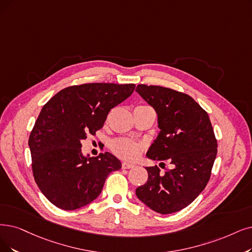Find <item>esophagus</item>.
Segmentation results:
<instances>
[{
	"label": "esophagus",
	"mask_w": 252,
	"mask_h": 252,
	"mask_svg": "<svg viewBox=\"0 0 252 252\" xmlns=\"http://www.w3.org/2000/svg\"><path fill=\"white\" fill-rule=\"evenodd\" d=\"M134 167L133 163H129V162H122V168L128 169V168H132Z\"/></svg>",
	"instance_id": "34e87169"
}]
</instances>
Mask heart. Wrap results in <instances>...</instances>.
<instances>
[{"instance_id":"obj_1","label":"heart","mask_w":252,"mask_h":252,"mask_svg":"<svg viewBox=\"0 0 252 252\" xmlns=\"http://www.w3.org/2000/svg\"><path fill=\"white\" fill-rule=\"evenodd\" d=\"M112 150L121 158L126 160H134L144 151V144L131 138L120 137L112 142Z\"/></svg>"}]
</instances>
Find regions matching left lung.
<instances>
[{
	"instance_id": "1",
	"label": "left lung",
	"mask_w": 252,
	"mask_h": 252,
	"mask_svg": "<svg viewBox=\"0 0 252 252\" xmlns=\"http://www.w3.org/2000/svg\"><path fill=\"white\" fill-rule=\"evenodd\" d=\"M135 91L158 115L160 132L147 156L172 164L164 173L157 165L146 167L148 181L136 188V196L157 213L178 212L210 180L217 155L212 124L206 110L185 93L147 85H138Z\"/></svg>"
}]
</instances>
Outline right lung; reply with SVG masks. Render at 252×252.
Listing matches in <instances>:
<instances>
[{"label":"right lung","instance_id":"obj_1","mask_svg":"<svg viewBox=\"0 0 252 252\" xmlns=\"http://www.w3.org/2000/svg\"><path fill=\"white\" fill-rule=\"evenodd\" d=\"M134 84L93 83L67 87L43 105L29 137L35 182L56 207L76 210L101 192L121 168L108 152L85 157L82 140L101 129L108 113L134 91Z\"/></svg>","mask_w":252,"mask_h":252}]
</instances>
